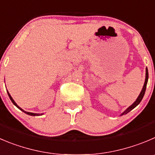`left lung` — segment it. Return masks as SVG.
Returning <instances> with one entry per match:
<instances>
[{
    "mask_svg": "<svg viewBox=\"0 0 155 155\" xmlns=\"http://www.w3.org/2000/svg\"><path fill=\"white\" fill-rule=\"evenodd\" d=\"M148 68H146V69H145V83H144V86H143L142 89H141V93L139 94V95H138V97H137L136 101H135V102L133 103V104H132V105L130 106V107H128L127 109H126V110H125L124 112H123L122 114L120 115V116H123V115L124 114H127L129 112H130L131 110H133L135 107H136L138 105V104H140V102L141 101V100L143 99V97H144V95H145V90H146V87H147V84H148Z\"/></svg>",
    "mask_w": 155,
    "mask_h": 155,
    "instance_id": "left-lung-1",
    "label": "left lung"
}]
</instances>
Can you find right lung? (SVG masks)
<instances>
[{"label":"right lung","mask_w":155,"mask_h":155,"mask_svg":"<svg viewBox=\"0 0 155 155\" xmlns=\"http://www.w3.org/2000/svg\"><path fill=\"white\" fill-rule=\"evenodd\" d=\"M7 94H8L9 97H10V101H11V102H12L13 104H14V105H15L16 107H17V108L19 109V110H21V111H23V113H26V114L29 115V116H42V115H43V113H29V112H26V111H25V110H23V109L20 108V107H19V106L17 105V104H16V102H15V101H14V99H13V98H12V97H11V96H10V94H9L8 91H7Z\"/></svg>","instance_id":"add662e5"}]
</instances>
